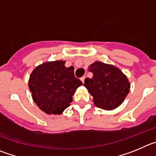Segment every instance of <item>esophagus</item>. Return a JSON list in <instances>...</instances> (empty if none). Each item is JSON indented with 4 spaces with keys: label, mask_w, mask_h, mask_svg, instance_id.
I'll use <instances>...</instances> for the list:
<instances>
[{
    "label": "esophagus",
    "mask_w": 156,
    "mask_h": 156,
    "mask_svg": "<svg viewBox=\"0 0 156 156\" xmlns=\"http://www.w3.org/2000/svg\"><path fill=\"white\" fill-rule=\"evenodd\" d=\"M85 76H83V77H82V78H81V81H82V82H83V83H84V82H85Z\"/></svg>",
    "instance_id": "1"
}]
</instances>
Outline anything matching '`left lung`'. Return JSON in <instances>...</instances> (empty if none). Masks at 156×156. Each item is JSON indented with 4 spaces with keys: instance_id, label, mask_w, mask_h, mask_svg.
Here are the masks:
<instances>
[{
    "instance_id": "obj_1",
    "label": "left lung",
    "mask_w": 156,
    "mask_h": 156,
    "mask_svg": "<svg viewBox=\"0 0 156 156\" xmlns=\"http://www.w3.org/2000/svg\"><path fill=\"white\" fill-rule=\"evenodd\" d=\"M88 71L93 76L85 78L84 85L93 96L95 106L106 110L120 106L130 91V83L123 72L99 61L91 64Z\"/></svg>"
}]
</instances>
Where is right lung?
<instances>
[{
	"instance_id": "add662e5",
	"label": "right lung",
	"mask_w": 156,
	"mask_h": 156,
	"mask_svg": "<svg viewBox=\"0 0 156 156\" xmlns=\"http://www.w3.org/2000/svg\"><path fill=\"white\" fill-rule=\"evenodd\" d=\"M65 61L47 62L31 74L29 87L40 109L47 114H61L72 102L75 90L82 85L75 78L74 67L66 68Z\"/></svg>"
}]
</instances>
